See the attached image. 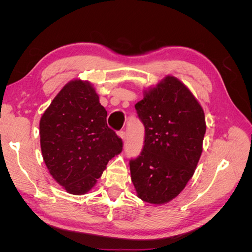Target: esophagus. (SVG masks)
<instances>
[{
    "mask_svg": "<svg viewBox=\"0 0 252 252\" xmlns=\"http://www.w3.org/2000/svg\"><path fill=\"white\" fill-rule=\"evenodd\" d=\"M118 135H119V138L123 141V142H125L126 141V132H124V131H120L119 133H118Z\"/></svg>",
    "mask_w": 252,
    "mask_h": 252,
    "instance_id": "34e87169",
    "label": "esophagus"
}]
</instances>
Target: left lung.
Returning a JSON list of instances; mask_svg holds the SVG:
<instances>
[{
	"label": "left lung",
	"instance_id": "8db88e82",
	"mask_svg": "<svg viewBox=\"0 0 252 252\" xmlns=\"http://www.w3.org/2000/svg\"><path fill=\"white\" fill-rule=\"evenodd\" d=\"M145 126L141 156L130 161L136 196L152 205L177 197L192 178L206 132L201 104L184 83L166 75L135 104Z\"/></svg>",
	"mask_w": 252,
	"mask_h": 252
}]
</instances>
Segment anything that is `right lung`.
<instances>
[{"label": "right lung", "mask_w": 252, "mask_h": 252, "mask_svg": "<svg viewBox=\"0 0 252 252\" xmlns=\"http://www.w3.org/2000/svg\"><path fill=\"white\" fill-rule=\"evenodd\" d=\"M93 84L81 79L65 84L40 120L42 157L51 177L66 192L93 189L123 143L107 126V111Z\"/></svg>", "instance_id": "right-lung-1"}]
</instances>
